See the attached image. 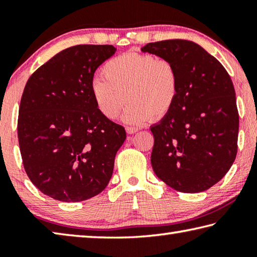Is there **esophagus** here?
<instances>
[{"instance_id": "1", "label": "esophagus", "mask_w": 257, "mask_h": 257, "mask_svg": "<svg viewBox=\"0 0 257 257\" xmlns=\"http://www.w3.org/2000/svg\"><path fill=\"white\" fill-rule=\"evenodd\" d=\"M125 132H127V134L129 135H133L135 133L138 132V128H135V127H127L125 128Z\"/></svg>"}]
</instances>
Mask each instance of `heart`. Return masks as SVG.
Wrapping results in <instances>:
<instances>
[{"label":"heart","mask_w":257,"mask_h":257,"mask_svg":"<svg viewBox=\"0 0 257 257\" xmlns=\"http://www.w3.org/2000/svg\"><path fill=\"white\" fill-rule=\"evenodd\" d=\"M104 78H95L90 93L99 113L115 119L125 102L122 122L139 125L161 120L175 106L179 95L176 67L168 60L142 53H124L104 64Z\"/></svg>","instance_id":"b5f03b06"}]
</instances>
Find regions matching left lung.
<instances>
[{
	"label": "left lung",
	"instance_id": "left-lung-1",
	"mask_svg": "<svg viewBox=\"0 0 257 257\" xmlns=\"http://www.w3.org/2000/svg\"><path fill=\"white\" fill-rule=\"evenodd\" d=\"M143 53L176 67L179 95L172 110L151 127L156 177L181 193H201L219 182L237 154L239 115L231 78L195 42L149 43Z\"/></svg>",
	"mask_w": 257,
	"mask_h": 257
}]
</instances>
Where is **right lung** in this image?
I'll return each instance as SVG.
<instances>
[{"label": "right lung", "instance_id": "1", "mask_svg": "<svg viewBox=\"0 0 257 257\" xmlns=\"http://www.w3.org/2000/svg\"><path fill=\"white\" fill-rule=\"evenodd\" d=\"M115 52L112 45L71 46L38 68L25 86L18 116L23 163L30 181L56 201L92 198L112 177L125 130L99 113L90 84Z\"/></svg>", "mask_w": 257, "mask_h": 257}]
</instances>
